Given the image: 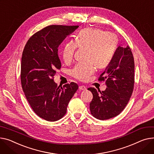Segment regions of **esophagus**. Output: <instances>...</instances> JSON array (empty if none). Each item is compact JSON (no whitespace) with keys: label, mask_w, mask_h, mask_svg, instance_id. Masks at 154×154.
<instances>
[{"label":"esophagus","mask_w":154,"mask_h":154,"mask_svg":"<svg viewBox=\"0 0 154 154\" xmlns=\"http://www.w3.org/2000/svg\"><path fill=\"white\" fill-rule=\"evenodd\" d=\"M79 89L80 90H87V87L84 85H80V86H79Z\"/></svg>","instance_id":"1"}]
</instances>
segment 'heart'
Instances as JSON below:
<instances>
[{"mask_svg": "<svg viewBox=\"0 0 154 154\" xmlns=\"http://www.w3.org/2000/svg\"><path fill=\"white\" fill-rule=\"evenodd\" d=\"M118 45L116 36L110 32L94 28L81 29L75 37L74 42L66 43L61 51L66 63L73 59L76 48L86 50L85 63L77 64L71 70L75 79L85 81L94 73L95 66L101 70L108 67L113 59Z\"/></svg>", "mask_w": 154, "mask_h": 154, "instance_id": "heart-1", "label": "heart"}]
</instances>
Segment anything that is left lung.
<instances>
[{"mask_svg":"<svg viewBox=\"0 0 154 154\" xmlns=\"http://www.w3.org/2000/svg\"><path fill=\"white\" fill-rule=\"evenodd\" d=\"M106 80L107 88L98 91L90 87L93 94L90 103L91 114L98 119L106 120L119 115L127 105L134 85V60L129 46H119L110 65L98 78Z\"/></svg>","mask_w":154,"mask_h":154,"instance_id":"8db88e82","label":"left lung"}]
</instances>
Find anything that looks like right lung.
I'll list each match as a JSON object with an SVG mask.
<instances>
[{
  "mask_svg": "<svg viewBox=\"0 0 154 154\" xmlns=\"http://www.w3.org/2000/svg\"><path fill=\"white\" fill-rule=\"evenodd\" d=\"M78 27L48 26L29 38L23 51L20 75L23 91L35 113L48 121H57L66 115L79 88L74 82L60 87L54 81L56 70L61 67L57 48Z\"/></svg>",
  "mask_w": 154,
  "mask_h": 154,
  "instance_id": "add662e5",
  "label": "right lung"
}]
</instances>
